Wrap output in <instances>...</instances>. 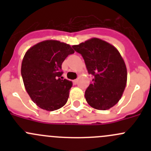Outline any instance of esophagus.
<instances>
[{
    "mask_svg": "<svg viewBox=\"0 0 151 151\" xmlns=\"http://www.w3.org/2000/svg\"><path fill=\"white\" fill-rule=\"evenodd\" d=\"M77 83H78V80H77V79H76V80H73V83H74V85H77Z\"/></svg>",
    "mask_w": 151,
    "mask_h": 151,
    "instance_id": "esophagus-1",
    "label": "esophagus"
}]
</instances>
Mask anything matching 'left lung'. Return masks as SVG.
Wrapping results in <instances>:
<instances>
[{
  "label": "left lung",
  "mask_w": 151,
  "mask_h": 151,
  "mask_svg": "<svg viewBox=\"0 0 151 151\" xmlns=\"http://www.w3.org/2000/svg\"><path fill=\"white\" fill-rule=\"evenodd\" d=\"M72 47L83 56L88 74L93 76L85 93L88 104L100 110L115 106L121 99L127 81L126 64L118 50L97 38Z\"/></svg>",
  "instance_id": "obj_1"
}]
</instances>
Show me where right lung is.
<instances>
[{
    "label": "right lung",
    "instance_id": "obj_1",
    "mask_svg": "<svg viewBox=\"0 0 151 151\" xmlns=\"http://www.w3.org/2000/svg\"><path fill=\"white\" fill-rule=\"evenodd\" d=\"M74 52L69 45L47 40L25 53L21 66L24 85L32 101L42 109L54 111L67 102L72 82L62 77L61 65Z\"/></svg>",
    "mask_w": 151,
    "mask_h": 151
}]
</instances>
